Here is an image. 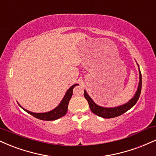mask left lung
I'll list each match as a JSON object with an SVG mask.
<instances>
[{
    "label": "left lung",
    "instance_id": "obj_1",
    "mask_svg": "<svg viewBox=\"0 0 156 156\" xmlns=\"http://www.w3.org/2000/svg\"><path fill=\"white\" fill-rule=\"evenodd\" d=\"M141 71L139 69V87H138L137 92H136L135 95L130 101L127 103L126 104L120 105V106L116 107V108H104V107L99 106V105H96L95 103L93 102L92 98L89 97L86 91H84V97L88 101V103L89 105V108H90L91 111L94 113L96 115L99 116V117L103 118H114L118 116H120L123 114L124 113L128 112L129 109H130L136 103H137L138 100H139V96L141 94Z\"/></svg>",
    "mask_w": 156,
    "mask_h": 156
}]
</instances>
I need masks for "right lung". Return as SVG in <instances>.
<instances>
[{
  "label": "right lung",
  "mask_w": 156,
  "mask_h": 156,
  "mask_svg": "<svg viewBox=\"0 0 156 156\" xmlns=\"http://www.w3.org/2000/svg\"><path fill=\"white\" fill-rule=\"evenodd\" d=\"M77 85H78V84H74V85H73L70 88L68 89L60 104L58 105L56 108L53 109V110L51 111V112L46 113H33L29 112V111H27L24 108L23 109H24V111H26L27 113L31 114V115L34 116V117L37 118V119H42V120L52 121L55 120V119H59L60 117H63V116H64L67 114L68 104H69V100L71 99V97L73 95V88ZM20 106L21 107V105H20ZM21 108H22V107H21Z\"/></svg>",
  "instance_id": "obj_1"
}]
</instances>
